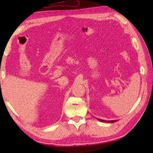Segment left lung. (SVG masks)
Wrapping results in <instances>:
<instances>
[{
	"mask_svg": "<svg viewBox=\"0 0 153 153\" xmlns=\"http://www.w3.org/2000/svg\"><path fill=\"white\" fill-rule=\"evenodd\" d=\"M98 120H100V121H101V122H106V121H105V120H100V119H98ZM115 122H116V120H111V121H108V122H112V123H114Z\"/></svg>",
	"mask_w": 153,
	"mask_h": 153,
	"instance_id": "8db88e82",
	"label": "left lung"
}]
</instances>
